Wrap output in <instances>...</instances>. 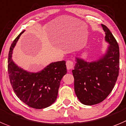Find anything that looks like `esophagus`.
<instances>
[{
  "label": "esophagus",
  "mask_w": 126,
  "mask_h": 126,
  "mask_svg": "<svg viewBox=\"0 0 126 126\" xmlns=\"http://www.w3.org/2000/svg\"><path fill=\"white\" fill-rule=\"evenodd\" d=\"M66 65L67 70H71L74 68V62L72 61H67L66 62Z\"/></svg>",
  "instance_id": "34e87169"
}]
</instances>
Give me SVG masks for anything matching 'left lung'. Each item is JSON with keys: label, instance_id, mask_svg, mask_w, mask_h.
Returning a JSON list of instances; mask_svg holds the SVG:
<instances>
[{"label": "left lung", "instance_id": "obj_1", "mask_svg": "<svg viewBox=\"0 0 126 126\" xmlns=\"http://www.w3.org/2000/svg\"><path fill=\"white\" fill-rule=\"evenodd\" d=\"M105 41L110 44L106 53L96 61L88 62L76 57L72 74L74 89L79 101L93 105L105 100L113 89L119 75V48L107 26L101 24Z\"/></svg>", "mask_w": 126, "mask_h": 126}]
</instances>
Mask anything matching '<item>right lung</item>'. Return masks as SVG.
<instances>
[{"label": "right lung", "instance_id": "right-lung-1", "mask_svg": "<svg viewBox=\"0 0 126 126\" xmlns=\"http://www.w3.org/2000/svg\"><path fill=\"white\" fill-rule=\"evenodd\" d=\"M23 31L15 39L8 53V73L10 82L18 98L28 106L43 109L55 102L60 82L67 73L65 61L52 62L41 71L28 72L18 67L12 59L15 44Z\"/></svg>", "mask_w": 126, "mask_h": 126}]
</instances>
